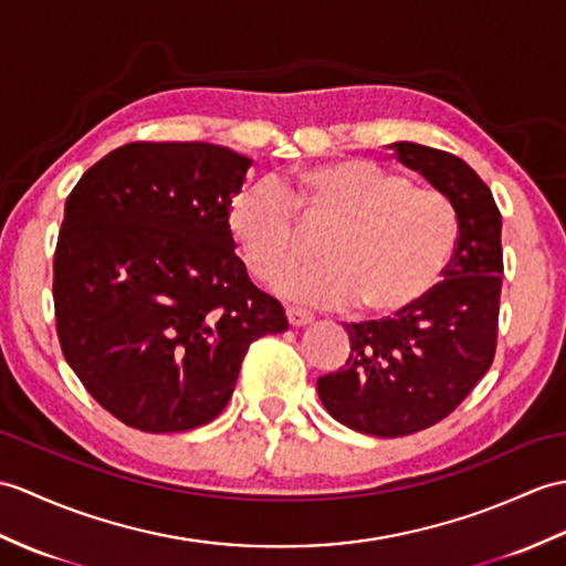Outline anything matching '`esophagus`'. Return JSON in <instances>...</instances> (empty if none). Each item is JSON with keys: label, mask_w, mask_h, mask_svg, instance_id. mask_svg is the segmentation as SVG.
Segmentation results:
<instances>
[{"label": "esophagus", "mask_w": 566, "mask_h": 566, "mask_svg": "<svg viewBox=\"0 0 566 566\" xmlns=\"http://www.w3.org/2000/svg\"><path fill=\"white\" fill-rule=\"evenodd\" d=\"M286 321L292 327H301V325H308L313 323V315L304 308H296V306H286Z\"/></svg>", "instance_id": "esophagus-1"}]
</instances>
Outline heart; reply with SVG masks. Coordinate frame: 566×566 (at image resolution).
Returning a JSON list of instances; mask_svg holds the SVG:
<instances>
[{"label": "heart", "mask_w": 566, "mask_h": 566, "mask_svg": "<svg viewBox=\"0 0 566 566\" xmlns=\"http://www.w3.org/2000/svg\"><path fill=\"white\" fill-rule=\"evenodd\" d=\"M331 227L325 260L284 274L277 289L313 306H347L374 315L415 308L451 265L458 212L443 192L366 159H343L304 170L284 188L260 178L235 190L229 229L245 268L274 282L304 253V227Z\"/></svg>", "instance_id": "b5f03b06"}]
</instances>
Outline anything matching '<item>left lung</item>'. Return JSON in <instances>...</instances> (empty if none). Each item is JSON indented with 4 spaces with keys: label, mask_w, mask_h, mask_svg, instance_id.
<instances>
[{
    "label": "left lung",
    "mask_w": 566,
    "mask_h": 566,
    "mask_svg": "<svg viewBox=\"0 0 566 566\" xmlns=\"http://www.w3.org/2000/svg\"><path fill=\"white\" fill-rule=\"evenodd\" d=\"M390 147L453 202L458 243L422 304L392 318L345 325L349 359L318 378V396L337 422L386 439L441 422L490 371L504 272L502 214L475 170L415 142Z\"/></svg>",
    "instance_id": "1"
}]
</instances>
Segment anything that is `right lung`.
<instances>
[{
  "mask_svg": "<svg viewBox=\"0 0 566 566\" xmlns=\"http://www.w3.org/2000/svg\"><path fill=\"white\" fill-rule=\"evenodd\" d=\"M251 159L207 142H133L78 178L52 262L64 359L139 431L202 427L248 347L286 331L233 253L229 202Z\"/></svg>",
  "mask_w": 566,
  "mask_h": 566,
  "instance_id": "1",
  "label": "right lung"
}]
</instances>
